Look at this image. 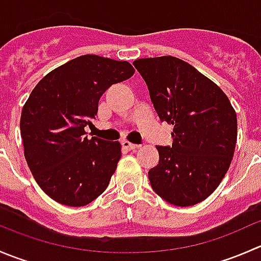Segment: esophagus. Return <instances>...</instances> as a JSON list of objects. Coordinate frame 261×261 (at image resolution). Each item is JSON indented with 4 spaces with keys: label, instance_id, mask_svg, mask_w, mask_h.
I'll return each instance as SVG.
<instances>
[{
    "label": "esophagus",
    "instance_id": "obj_1",
    "mask_svg": "<svg viewBox=\"0 0 261 261\" xmlns=\"http://www.w3.org/2000/svg\"><path fill=\"white\" fill-rule=\"evenodd\" d=\"M122 146L125 147V149H127V150H136V149H139V147H140V145H136V144L130 143V141H127V140L122 141Z\"/></svg>",
    "mask_w": 261,
    "mask_h": 261
}]
</instances>
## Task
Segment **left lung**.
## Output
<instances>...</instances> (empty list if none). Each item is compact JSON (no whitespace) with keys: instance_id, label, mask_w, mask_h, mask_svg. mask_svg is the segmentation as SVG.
<instances>
[{"instance_id":"left-lung-1","label":"left lung","mask_w":261,"mask_h":261,"mask_svg":"<svg viewBox=\"0 0 261 261\" xmlns=\"http://www.w3.org/2000/svg\"><path fill=\"white\" fill-rule=\"evenodd\" d=\"M162 121L173 125L172 146H156L159 163L149 170L158 196L179 207L211 196L230 168L238 118L225 92L175 57L136 59Z\"/></svg>"}]
</instances>
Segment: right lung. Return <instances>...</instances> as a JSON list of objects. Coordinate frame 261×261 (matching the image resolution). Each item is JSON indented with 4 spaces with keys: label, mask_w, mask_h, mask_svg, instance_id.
Returning a JSON list of instances; mask_svg holds the SVG:
<instances>
[{
    "label": "right lung",
    "mask_w": 261,
    "mask_h": 261,
    "mask_svg": "<svg viewBox=\"0 0 261 261\" xmlns=\"http://www.w3.org/2000/svg\"><path fill=\"white\" fill-rule=\"evenodd\" d=\"M134 73L128 62L82 55L49 72L23 105L25 159L39 187L58 203L86 206L109 186L121 144L88 139L84 127L97 115L105 91Z\"/></svg>",
    "instance_id": "obj_1"
}]
</instances>
